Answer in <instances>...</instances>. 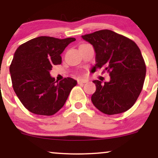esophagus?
I'll list each match as a JSON object with an SVG mask.
<instances>
[{
  "label": "esophagus",
  "instance_id": "1",
  "mask_svg": "<svg viewBox=\"0 0 158 158\" xmlns=\"http://www.w3.org/2000/svg\"><path fill=\"white\" fill-rule=\"evenodd\" d=\"M87 81H88V80H86L85 79H79L77 80L78 84H83V83H86Z\"/></svg>",
  "mask_w": 158,
  "mask_h": 158
}]
</instances>
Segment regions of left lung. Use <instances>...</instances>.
<instances>
[{
  "instance_id": "1",
  "label": "left lung",
  "mask_w": 158,
  "mask_h": 158,
  "mask_svg": "<svg viewBox=\"0 0 158 158\" xmlns=\"http://www.w3.org/2000/svg\"><path fill=\"white\" fill-rule=\"evenodd\" d=\"M96 52L94 69L103 68L109 73L108 82L93 81L94 106L102 113L113 115L126 111L134 106L144 84L146 68L140 50L126 36L109 30L82 35Z\"/></svg>"
}]
</instances>
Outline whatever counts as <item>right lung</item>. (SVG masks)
<instances>
[{
    "mask_svg": "<svg viewBox=\"0 0 158 158\" xmlns=\"http://www.w3.org/2000/svg\"><path fill=\"white\" fill-rule=\"evenodd\" d=\"M74 38L40 36L18 48L10 67L12 88L23 106L38 115L51 116L62 108L77 84L70 77L57 82L50 75L61 63V54Z\"/></svg>",
    "mask_w": 158,
    "mask_h": 158,
    "instance_id": "right-lung-1",
    "label": "right lung"
}]
</instances>
